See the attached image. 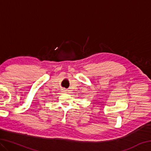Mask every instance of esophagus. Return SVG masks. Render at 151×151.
I'll list each match as a JSON object with an SVG mask.
<instances>
[{"label": "esophagus", "instance_id": "34e87169", "mask_svg": "<svg viewBox=\"0 0 151 151\" xmlns=\"http://www.w3.org/2000/svg\"><path fill=\"white\" fill-rule=\"evenodd\" d=\"M63 93H66V91L65 90V89H63Z\"/></svg>", "mask_w": 151, "mask_h": 151}]
</instances>
